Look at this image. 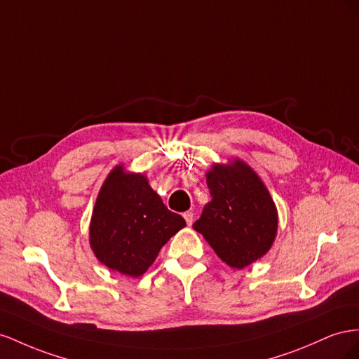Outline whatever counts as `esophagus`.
<instances>
[{"instance_id": "34e87169", "label": "esophagus", "mask_w": 359, "mask_h": 359, "mask_svg": "<svg viewBox=\"0 0 359 359\" xmlns=\"http://www.w3.org/2000/svg\"><path fill=\"white\" fill-rule=\"evenodd\" d=\"M183 218H185L188 225H191L192 221H194V213L192 212H185V213H183Z\"/></svg>"}]
</instances>
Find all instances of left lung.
<instances>
[{
	"mask_svg": "<svg viewBox=\"0 0 359 359\" xmlns=\"http://www.w3.org/2000/svg\"><path fill=\"white\" fill-rule=\"evenodd\" d=\"M212 200L194 230L234 269H242L269 251L278 227V213L268 189L247 163L233 161L206 174Z\"/></svg>",
	"mask_w": 359,
	"mask_h": 359,
	"instance_id": "8db88e82",
	"label": "left lung"
}]
</instances>
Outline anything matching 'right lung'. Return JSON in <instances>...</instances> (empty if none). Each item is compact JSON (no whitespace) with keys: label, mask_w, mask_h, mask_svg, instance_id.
Returning <instances> with one entry per match:
<instances>
[{"label":"right lung","mask_w":359,"mask_h":359,"mask_svg":"<svg viewBox=\"0 0 359 359\" xmlns=\"http://www.w3.org/2000/svg\"><path fill=\"white\" fill-rule=\"evenodd\" d=\"M187 225L167 209L142 174L109 172L91 217L90 245L99 262L123 275L140 276L171 236Z\"/></svg>","instance_id":"add662e5"}]
</instances>
